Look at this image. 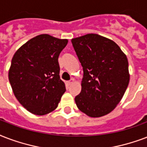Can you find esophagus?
<instances>
[{
    "label": "esophagus",
    "mask_w": 147,
    "mask_h": 147,
    "mask_svg": "<svg viewBox=\"0 0 147 147\" xmlns=\"http://www.w3.org/2000/svg\"><path fill=\"white\" fill-rule=\"evenodd\" d=\"M74 82V79H73V78H72V79H70V80L67 82V83H68V84H69V85H71V84H72Z\"/></svg>",
    "instance_id": "esophagus-1"
}]
</instances>
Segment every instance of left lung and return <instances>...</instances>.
Instances as JSON below:
<instances>
[{"mask_svg":"<svg viewBox=\"0 0 147 147\" xmlns=\"http://www.w3.org/2000/svg\"><path fill=\"white\" fill-rule=\"evenodd\" d=\"M81 63V92L75 97L80 111L91 117L108 114L124 95L129 81L127 56L114 41L96 34L71 40Z\"/></svg>","mask_w":147,"mask_h":147,"instance_id":"left-lung-1","label":"left lung"}]
</instances>
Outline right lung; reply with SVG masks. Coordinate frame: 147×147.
<instances>
[{
    "label": "right lung",
    "instance_id": "add662e5",
    "mask_svg": "<svg viewBox=\"0 0 147 147\" xmlns=\"http://www.w3.org/2000/svg\"><path fill=\"white\" fill-rule=\"evenodd\" d=\"M67 42L40 34L14 53L9 81L16 98L31 113L40 116L54 110L66 91L60 77L58 57Z\"/></svg>",
    "mask_w": 147,
    "mask_h": 147
}]
</instances>
